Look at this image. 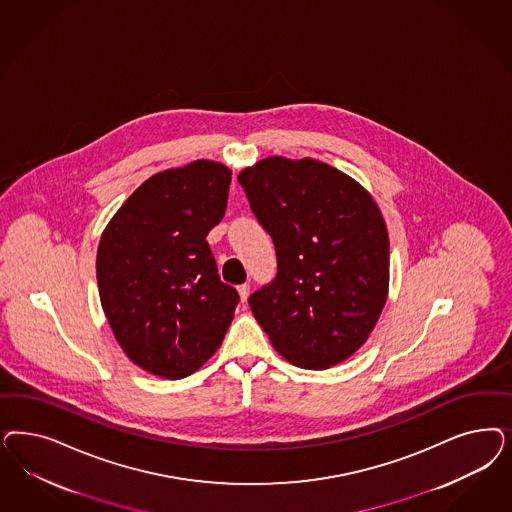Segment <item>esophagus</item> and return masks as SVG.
<instances>
[{
	"label": "esophagus",
	"instance_id": "obj_1",
	"mask_svg": "<svg viewBox=\"0 0 512 512\" xmlns=\"http://www.w3.org/2000/svg\"><path fill=\"white\" fill-rule=\"evenodd\" d=\"M237 292H239L241 301L245 303V301L248 299V294H250V286H248V284H241V286H237Z\"/></svg>",
	"mask_w": 512,
	"mask_h": 512
}]
</instances>
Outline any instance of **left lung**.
<instances>
[{
	"instance_id": "1",
	"label": "left lung",
	"mask_w": 512,
	"mask_h": 512,
	"mask_svg": "<svg viewBox=\"0 0 512 512\" xmlns=\"http://www.w3.org/2000/svg\"><path fill=\"white\" fill-rule=\"evenodd\" d=\"M277 250V277L248 297L271 345L303 369L345 362L388 297L390 239L362 184L313 158L271 156L239 173Z\"/></svg>"
}]
</instances>
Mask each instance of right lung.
<instances>
[{"mask_svg":"<svg viewBox=\"0 0 512 512\" xmlns=\"http://www.w3.org/2000/svg\"><path fill=\"white\" fill-rule=\"evenodd\" d=\"M231 171L198 160L143 182L99 239V299L118 345L141 369L184 379L230 328L237 290L218 277L207 233L228 205Z\"/></svg>","mask_w":512,"mask_h":512,"instance_id":"1","label":"right lung"}]
</instances>
